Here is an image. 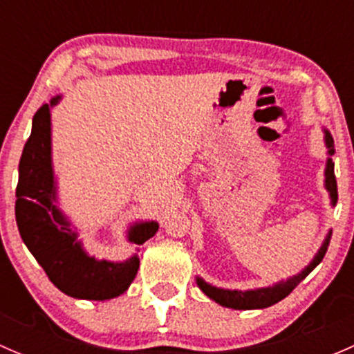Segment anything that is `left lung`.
Wrapping results in <instances>:
<instances>
[{"label": "left lung", "instance_id": "1", "mask_svg": "<svg viewBox=\"0 0 354 354\" xmlns=\"http://www.w3.org/2000/svg\"><path fill=\"white\" fill-rule=\"evenodd\" d=\"M326 144L329 147V154H334V138L330 137L329 131H326ZM326 187L329 190L332 203L337 202V181H335V174H334V162L332 159L327 160V169H326ZM330 234L327 236V240L324 241L322 248L319 250L317 257L313 259V262L303 270L301 274L298 276L291 277V279L286 281V283L276 284L272 288H263V289H255V291H230V289H219L214 288L210 284H207L205 281L197 279L198 288L205 292L209 298H212L214 301L219 303V305L227 306V308H234V310H253V308H267V306L274 305V303L281 301L283 298H286L289 292L292 291L320 262H322L324 255H326L327 248H329V241H330Z\"/></svg>", "mask_w": 354, "mask_h": 354}]
</instances>
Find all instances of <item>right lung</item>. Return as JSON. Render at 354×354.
<instances>
[{
	"label": "right lung",
	"instance_id": "1",
	"mask_svg": "<svg viewBox=\"0 0 354 354\" xmlns=\"http://www.w3.org/2000/svg\"><path fill=\"white\" fill-rule=\"evenodd\" d=\"M59 97L51 101V106ZM51 169V120L49 106L34 114L32 133L25 144L19 166L15 217L20 236L49 281L68 296L82 299H109L124 292L138 270V259L123 263L94 260L82 250L77 233L55 203ZM157 223L131 227L130 240L142 245L157 231Z\"/></svg>",
	"mask_w": 354,
	"mask_h": 354
}]
</instances>
